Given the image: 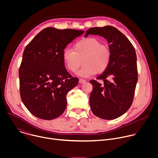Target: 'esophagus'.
I'll use <instances>...</instances> for the list:
<instances>
[{
	"label": "esophagus",
	"instance_id": "obj_1",
	"mask_svg": "<svg viewBox=\"0 0 158 158\" xmlns=\"http://www.w3.org/2000/svg\"><path fill=\"white\" fill-rule=\"evenodd\" d=\"M79 82L80 84H83V83H85V82H86V81L84 80V79H79Z\"/></svg>",
	"mask_w": 158,
	"mask_h": 158
}]
</instances>
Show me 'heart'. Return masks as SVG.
Returning a JSON list of instances; mask_svg holds the SVG:
<instances>
[{
  "label": "heart",
  "instance_id": "b5f03b06",
  "mask_svg": "<svg viewBox=\"0 0 158 158\" xmlns=\"http://www.w3.org/2000/svg\"><path fill=\"white\" fill-rule=\"evenodd\" d=\"M73 49L64 50L62 59L71 72H76L83 63L84 65L77 73L79 76L88 77L96 73H102L109 65L110 52L109 48L96 38L81 39L74 45Z\"/></svg>",
  "mask_w": 158,
  "mask_h": 158
}]
</instances>
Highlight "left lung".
<instances>
[{
	"label": "left lung",
	"mask_w": 158,
	"mask_h": 158,
	"mask_svg": "<svg viewBox=\"0 0 158 158\" xmlns=\"http://www.w3.org/2000/svg\"><path fill=\"white\" fill-rule=\"evenodd\" d=\"M89 34L98 35L109 43L110 60L107 69L98 80L90 81L93 89L89 104L93 114L103 119H116L131 107L138 82L136 51L129 39L110 26L89 29ZM102 80L103 83L98 81Z\"/></svg>",
	"instance_id": "8db88e82"
}]
</instances>
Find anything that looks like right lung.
<instances>
[{
    "label": "right lung",
    "mask_w": 158,
    "mask_h": 158,
    "mask_svg": "<svg viewBox=\"0 0 158 158\" xmlns=\"http://www.w3.org/2000/svg\"><path fill=\"white\" fill-rule=\"evenodd\" d=\"M84 31L47 27L26 47L19 71L20 98L32 114L51 120L67 106L66 95L79 79L67 71L62 52Z\"/></svg>",
    "instance_id": "add662e5"
}]
</instances>
